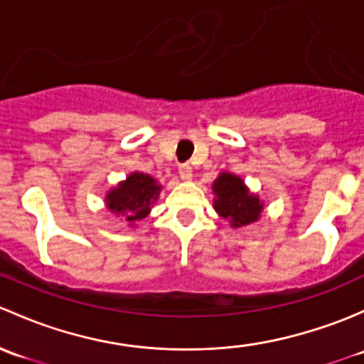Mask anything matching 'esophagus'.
Returning a JSON list of instances; mask_svg holds the SVG:
<instances>
[{
	"label": "esophagus",
	"instance_id": "1",
	"mask_svg": "<svg viewBox=\"0 0 364 364\" xmlns=\"http://www.w3.org/2000/svg\"><path fill=\"white\" fill-rule=\"evenodd\" d=\"M178 175H181L182 181H191L193 178V168L189 166V164H181V168H178Z\"/></svg>",
	"mask_w": 364,
	"mask_h": 364
}]
</instances>
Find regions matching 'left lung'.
<instances>
[{
    "label": "left lung",
    "instance_id": "obj_1",
    "mask_svg": "<svg viewBox=\"0 0 364 364\" xmlns=\"http://www.w3.org/2000/svg\"><path fill=\"white\" fill-rule=\"evenodd\" d=\"M215 200L213 208L220 217L228 219L233 228L249 226L256 223L263 212V201L256 194L249 193L247 186L237 175L223 173L212 186Z\"/></svg>",
    "mask_w": 364,
    "mask_h": 364
}]
</instances>
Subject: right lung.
<instances>
[{
    "mask_svg": "<svg viewBox=\"0 0 364 364\" xmlns=\"http://www.w3.org/2000/svg\"><path fill=\"white\" fill-rule=\"evenodd\" d=\"M161 186L154 177L134 171L126 181L119 182L117 187L110 189L105 196V203L110 212L121 215L124 223L134 226L151 213L152 205L159 198Z\"/></svg>",
    "mask_w": 364,
    "mask_h": 364,
    "instance_id": "right-lung-1",
    "label": "right lung"
}]
</instances>
